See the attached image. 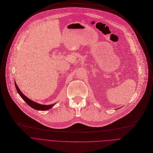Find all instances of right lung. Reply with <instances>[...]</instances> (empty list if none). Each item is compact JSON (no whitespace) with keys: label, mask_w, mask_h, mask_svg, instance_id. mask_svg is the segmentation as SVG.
Here are the masks:
<instances>
[{"label":"right lung","mask_w":153,"mask_h":153,"mask_svg":"<svg viewBox=\"0 0 153 153\" xmlns=\"http://www.w3.org/2000/svg\"><path fill=\"white\" fill-rule=\"evenodd\" d=\"M15 85H16V90H17L18 93L19 94V95L21 97V98H22L25 101V102L27 103V104L28 106H30L31 108L35 109V110H36L45 111V110H49V109H51L56 104V103H55L52 104V105H41L40 103H38L37 102H35V101H33L32 100L27 98L25 95H24V94L22 93V91L19 88V87H18L17 85L16 84V82H15Z\"/></svg>","instance_id":"1"}]
</instances>
